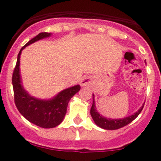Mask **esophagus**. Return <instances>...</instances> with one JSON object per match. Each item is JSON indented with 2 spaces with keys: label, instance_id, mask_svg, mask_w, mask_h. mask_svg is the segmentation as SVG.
Segmentation results:
<instances>
[{
  "label": "esophagus",
  "instance_id": "obj_1",
  "mask_svg": "<svg viewBox=\"0 0 161 161\" xmlns=\"http://www.w3.org/2000/svg\"><path fill=\"white\" fill-rule=\"evenodd\" d=\"M90 79L89 77H83L82 78V79H81L80 81V83H81V86H89L90 84Z\"/></svg>",
  "mask_w": 161,
  "mask_h": 161
}]
</instances>
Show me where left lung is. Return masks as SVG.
Wrapping results in <instances>:
<instances>
[{"instance_id":"1","label":"left lung","mask_w":161,"mask_h":161,"mask_svg":"<svg viewBox=\"0 0 161 161\" xmlns=\"http://www.w3.org/2000/svg\"><path fill=\"white\" fill-rule=\"evenodd\" d=\"M92 105L90 109V114L93 119L94 122L96 123L97 126L100 127L101 129H107V130H115V129H121L124 126L127 125L129 123H131L133 120L136 119L138 117V115L141 113L142 108H143L144 104L141 107L140 109L134 114L131 116L126 117V118H121V119H111V118H107L105 117H103L98 113V111L96 109L95 101H94V95L92 94Z\"/></svg>"}]
</instances>
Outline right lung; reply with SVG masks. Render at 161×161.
Returning <instances> with one entry per match:
<instances>
[{
	"label": "right lung",
	"mask_w": 161,
	"mask_h": 161,
	"mask_svg": "<svg viewBox=\"0 0 161 161\" xmlns=\"http://www.w3.org/2000/svg\"><path fill=\"white\" fill-rule=\"evenodd\" d=\"M51 33L49 32H40L30 40L25 46L22 47L18 54L17 62L12 75L14 100L16 108L25 119L32 124L44 129L54 128L62 122L67 112L69 100L81 88L79 85L74 86L62 90L50 100H40L35 98L24 90L22 86L19 70L22 50L31 43L49 37Z\"/></svg>",
	"instance_id": "1"
}]
</instances>
